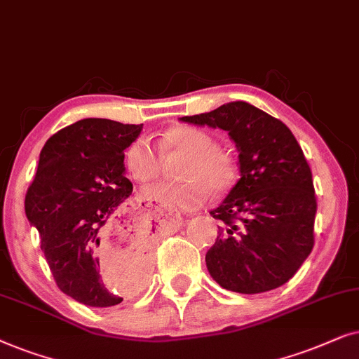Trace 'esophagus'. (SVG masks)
I'll list each match as a JSON object with an SVG mask.
<instances>
[{
    "label": "esophagus",
    "mask_w": 359,
    "mask_h": 359,
    "mask_svg": "<svg viewBox=\"0 0 359 359\" xmlns=\"http://www.w3.org/2000/svg\"><path fill=\"white\" fill-rule=\"evenodd\" d=\"M156 212H159L161 215H164V217L170 218L172 222L177 223V224H182V217H180L179 213H174L169 207H165V205H154Z\"/></svg>",
    "instance_id": "34e87169"
}]
</instances>
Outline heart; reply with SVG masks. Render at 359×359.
Returning a JSON list of instances; mask_svg holds the SVG:
<instances>
[{
	"label": "heart",
	"instance_id": "heart-1",
	"mask_svg": "<svg viewBox=\"0 0 359 359\" xmlns=\"http://www.w3.org/2000/svg\"><path fill=\"white\" fill-rule=\"evenodd\" d=\"M161 154L185 156L177 175L179 182H157L142 190V197L177 210H197L217 192L228 189L235 179V164L226 151L215 146L210 133L194 126H175L157 141ZM162 159L147 137H137L124 152V169L136 182L146 184L161 174Z\"/></svg>",
	"mask_w": 359,
	"mask_h": 359
}]
</instances>
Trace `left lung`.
Instances as JSON below:
<instances>
[{
  "instance_id": "left-lung-1",
  "label": "left lung",
  "mask_w": 359,
  "mask_h": 359,
  "mask_svg": "<svg viewBox=\"0 0 359 359\" xmlns=\"http://www.w3.org/2000/svg\"><path fill=\"white\" fill-rule=\"evenodd\" d=\"M180 119L228 131L240 151L241 179L210 212L222 222L205 256L210 276L223 289L240 294L280 287L315 243L312 170L292 131L246 102Z\"/></svg>"
}]
</instances>
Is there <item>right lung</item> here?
I'll use <instances>...</instances> for the list:
<instances>
[{"label":"right lung","mask_w":359,"mask_h":359,"mask_svg":"<svg viewBox=\"0 0 359 359\" xmlns=\"http://www.w3.org/2000/svg\"><path fill=\"white\" fill-rule=\"evenodd\" d=\"M142 124L80 119L50 136L42 147L34 180L24 200L41 250L62 292L90 307H111L144 284L154 228L128 215L133 184L124 177V149ZM123 262L116 283L101 267Z\"/></svg>","instance_id":"obj_1"}]
</instances>
